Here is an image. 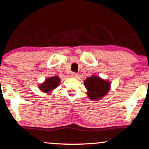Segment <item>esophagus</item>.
I'll return each instance as SVG.
<instances>
[{
  "label": "esophagus",
  "mask_w": 149,
  "mask_h": 149,
  "mask_svg": "<svg viewBox=\"0 0 149 149\" xmlns=\"http://www.w3.org/2000/svg\"><path fill=\"white\" fill-rule=\"evenodd\" d=\"M71 77H73V78H77V77H78V74H77V73L72 72L71 73Z\"/></svg>",
  "instance_id": "1"
}]
</instances>
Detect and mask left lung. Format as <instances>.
Segmentation results:
<instances>
[{
	"mask_svg": "<svg viewBox=\"0 0 149 149\" xmlns=\"http://www.w3.org/2000/svg\"><path fill=\"white\" fill-rule=\"evenodd\" d=\"M87 94L89 99L96 101L102 99L110 90L111 83L97 75L87 77L84 81Z\"/></svg>",
	"mask_w": 149,
	"mask_h": 149,
	"instance_id": "8db88e82",
	"label": "left lung"
}]
</instances>
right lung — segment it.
Instances as JSON below:
<instances>
[{
	"mask_svg": "<svg viewBox=\"0 0 149 149\" xmlns=\"http://www.w3.org/2000/svg\"><path fill=\"white\" fill-rule=\"evenodd\" d=\"M60 83V78L58 76H54L47 78L45 81L39 85V89L46 93H50L54 89L58 87Z\"/></svg>",
	"mask_w": 149,
	"mask_h": 149,
	"instance_id": "add662e5",
	"label": "right lung"
}]
</instances>
